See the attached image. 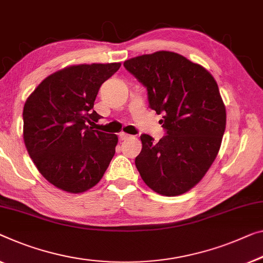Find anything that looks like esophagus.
Wrapping results in <instances>:
<instances>
[{
	"instance_id": "34e87169",
	"label": "esophagus",
	"mask_w": 263,
	"mask_h": 263,
	"mask_svg": "<svg viewBox=\"0 0 263 263\" xmlns=\"http://www.w3.org/2000/svg\"><path fill=\"white\" fill-rule=\"evenodd\" d=\"M130 135H127V133H124V132H120L119 133V139L120 140H125V139H127V138H130Z\"/></svg>"
}]
</instances>
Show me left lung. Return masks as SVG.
Segmentation results:
<instances>
[{"mask_svg":"<svg viewBox=\"0 0 263 263\" xmlns=\"http://www.w3.org/2000/svg\"><path fill=\"white\" fill-rule=\"evenodd\" d=\"M124 67L147 89L148 107L164 113L158 143L140 136L136 166L148 187L178 196L204 177L226 130V106L214 77L181 54L159 50L132 58Z\"/></svg>","mask_w":263,"mask_h":263,"instance_id":"8db88e82","label":"left lung"}]
</instances>
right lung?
I'll list each match as a JSON object with an SVG mask.
<instances>
[{"instance_id": "add662e5", "label": "right lung", "mask_w": 263, "mask_h": 263, "mask_svg": "<svg viewBox=\"0 0 263 263\" xmlns=\"http://www.w3.org/2000/svg\"><path fill=\"white\" fill-rule=\"evenodd\" d=\"M121 66L74 65L50 74L23 107V140L35 166L59 189L80 194L103 178L118 137L88 126L100 119L94 100Z\"/></svg>"}]
</instances>
